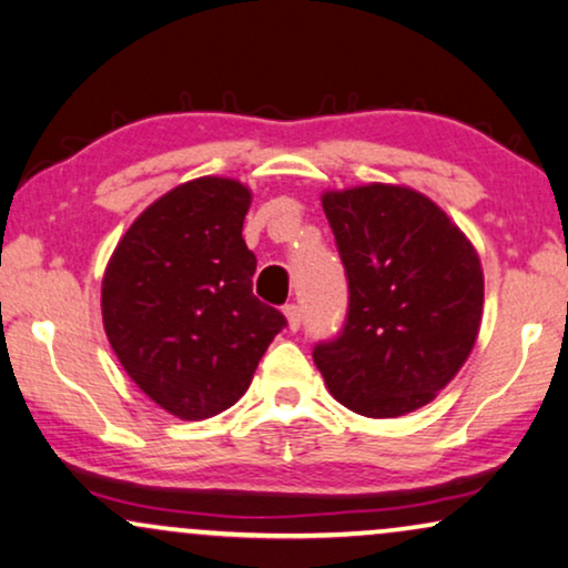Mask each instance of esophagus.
Here are the masks:
<instances>
[{"mask_svg": "<svg viewBox=\"0 0 568 568\" xmlns=\"http://www.w3.org/2000/svg\"><path fill=\"white\" fill-rule=\"evenodd\" d=\"M284 315H286V325H290V331H297L302 325V307L300 305H286Z\"/></svg>", "mask_w": 568, "mask_h": 568, "instance_id": "esophagus-1", "label": "esophagus"}]
</instances>
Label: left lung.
<instances>
[{
    "label": "left lung",
    "instance_id": "1",
    "mask_svg": "<svg viewBox=\"0 0 568 568\" xmlns=\"http://www.w3.org/2000/svg\"><path fill=\"white\" fill-rule=\"evenodd\" d=\"M348 278L338 338L313 359L338 403L369 418L426 406L473 352L484 271L463 230L424 193L369 183L325 191Z\"/></svg>",
    "mask_w": 568,
    "mask_h": 568
}]
</instances>
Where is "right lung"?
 <instances>
[{
	"label": "right lung",
	"mask_w": 568,
	"mask_h": 568,
	"mask_svg": "<svg viewBox=\"0 0 568 568\" xmlns=\"http://www.w3.org/2000/svg\"><path fill=\"white\" fill-rule=\"evenodd\" d=\"M251 199L232 178L181 183L136 216L108 261L105 336L142 393L185 422L235 406L286 325L253 294Z\"/></svg>",
	"instance_id": "add662e5"
}]
</instances>
